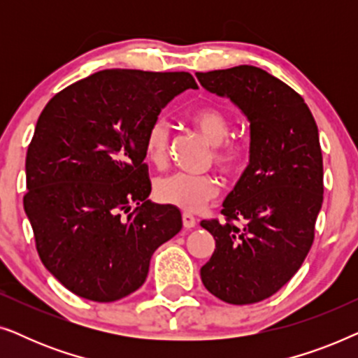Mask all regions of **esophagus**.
<instances>
[{"instance_id": "34e87169", "label": "esophagus", "mask_w": 358, "mask_h": 358, "mask_svg": "<svg viewBox=\"0 0 358 358\" xmlns=\"http://www.w3.org/2000/svg\"><path fill=\"white\" fill-rule=\"evenodd\" d=\"M195 223H197V220H195L192 215H190V213H182V224H184V228H187V229L194 228Z\"/></svg>"}]
</instances>
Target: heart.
<instances>
[{"label":"heart","instance_id":"b5f03b06","mask_svg":"<svg viewBox=\"0 0 358 358\" xmlns=\"http://www.w3.org/2000/svg\"><path fill=\"white\" fill-rule=\"evenodd\" d=\"M190 122L213 145V161L220 171L231 174L241 168L246 158V143L229 138L231 122L217 106H202L192 110ZM171 129L164 119H156L145 136V155L148 161L163 166L168 161ZM156 197L163 203L174 205L184 212H199L218 194V185L212 176L174 173L159 178L155 185Z\"/></svg>","mask_w":358,"mask_h":358}]
</instances>
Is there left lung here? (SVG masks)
Instances as JSON below:
<instances>
[{
	"label": "left lung",
	"instance_id": "8db88e82",
	"mask_svg": "<svg viewBox=\"0 0 358 358\" xmlns=\"http://www.w3.org/2000/svg\"><path fill=\"white\" fill-rule=\"evenodd\" d=\"M195 76L246 115L251 136L248 168L223 202L227 223L200 222L215 238L200 277L220 300L251 305L280 290L310 252L324 190L320 134L303 97L261 68Z\"/></svg>",
	"mask_w": 358,
	"mask_h": 358
}]
</instances>
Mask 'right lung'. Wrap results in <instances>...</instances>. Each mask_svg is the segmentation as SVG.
<instances>
[{"mask_svg":"<svg viewBox=\"0 0 358 358\" xmlns=\"http://www.w3.org/2000/svg\"><path fill=\"white\" fill-rule=\"evenodd\" d=\"M197 87L185 71L104 70L42 110L24 210L42 264L75 295L109 303L138 290L153 252L182 228L178 207L148 200L145 136L161 109Z\"/></svg>","mask_w":358,"mask_h":358,"instance_id":"1","label":"right lung"}]
</instances>
